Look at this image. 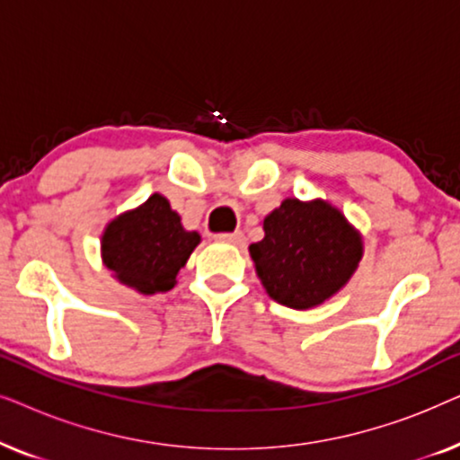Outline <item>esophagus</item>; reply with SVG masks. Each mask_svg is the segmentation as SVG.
Returning <instances> with one entry per match:
<instances>
[{
  "label": "esophagus",
  "mask_w": 460,
  "mask_h": 460,
  "mask_svg": "<svg viewBox=\"0 0 460 460\" xmlns=\"http://www.w3.org/2000/svg\"><path fill=\"white\" fill-rule=\"evenodd\" d=\"M216 241L234 244V247H241V244L244 243V234H243V232H230V234H217Z\"/></svg>",
  "instance_id": "1"
}]
</instances>
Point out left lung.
Instances as JSON below:
<instances>
[{
	"label": "left lung",
	"mask_w": 460,
	"mask_h": 460,
	"mask_svg": "<svg viewBox=\"0 0 460 460\" xmlns=\"http://www.w3.org/2000/svg\"><path fill=\"white\" fill-rule=\"evenodd\" d=\"M266 236L249 247L266 293L293 310L324 304L362 260V236L326 200L285 199L263 219Z\"/></svg>",
	"instance_id": "1"
}]
</instances>
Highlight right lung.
Wrapping results in <instances>:
<instances>
[{
	"label": "right lung",
	"instance_id": "obj_1",
	"mask_svg": "<svg viewBox=\"0 0 460 460\" xmlns=\"http://www.w3.org/2000/svg\"><path fill=\"white\" fill-rule=\"evenodd\" d=\"M200 243L188 232L163 194L109 222L102 232V261L121 285L142 295L165 293Z\"/></svg>",
	"mask_w": 460,
	"mask_h": 460
}]
</instances>
